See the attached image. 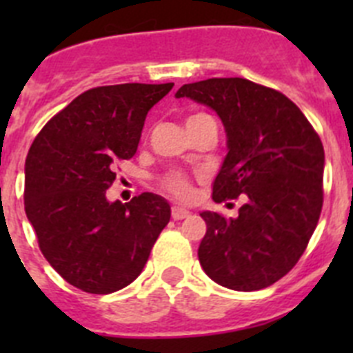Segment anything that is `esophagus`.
I'll list each match as a JSON object with an SVG mask.
<instances>
[{"instance_id":"esophagus-1","label":"esophagus","mask_w":353,"mask_h":353,"mask_svg":"<svg viewBox=\"0 0 353 353\" xmlns=\"http://www.w3.org/2000/svg\"><path fill=\"white\" fill-rule=\"evenodd\" d=\"M189 215H191V212L185 210V208H182V207L171 208V217H173L174 221H182V219H185V217H189Z\"/></svg>"}]
</instances>
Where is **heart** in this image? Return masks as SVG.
I'll list each match as a JSON object with an SVG mask.
<instances>
[{
    "mask_svg": "<svg viewBox=\"0 0 353 353\" xmlns=\"http://www.w3.org/2000/svg\"><path fill=\"white\" fill-rule=\"evenodd\" d=\"M162 185H164V189H166V191H170L171 194L179 196V198H182V199L191 198V194H192L191 183H189V180H187L182 173H179V171H173V173L166 174V176H164V180H162Z\"/></svg>",
    "mask_w": 353,
    "mask_h": 353,
    "instance_id": "1",
    "label": "heart"
}]
</instances>
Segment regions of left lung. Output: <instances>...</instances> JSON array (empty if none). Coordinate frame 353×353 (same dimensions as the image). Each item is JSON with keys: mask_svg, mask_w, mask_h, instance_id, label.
Returning a JSON list of instances; mask_svg holds the SVG:
<instances>
[{"mask_svg": "<svg viewBox=\"0 0 353 353\" xmlns=\"http://www.w3.org/2000/svg\"><path fill=\"white\" fill-rule=\"evenodd\" d=\"M176 99L214 109L226 148L214 180L215 203L245 194L239 217L201 212L198 249L212 281L236 292L274 285L307 248L323 203L325 154L318 134L288 97L242 77L183 84Z\"/></svg>", "mask_w": 353, "mask_h": 353, "instance_id": "1", "label": "left lung"}]
</instances>
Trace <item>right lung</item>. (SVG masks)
I'll return each instance as SVG.
<instances>
[{
    "mask_svg": "<svg viewBox=\"0 0 353 353\" xmlns=\"http://www.w3.org/2000/svg\"><path fill=\"white\" fill-rule=\"evenodd\" d=\"M173 83L81 93L46 123L26 157L24 208L52 269L88 293H113L141 274L171 217L162 196L105 198L114 164L138 150L148 111Z\"/></svg>",
    "mask_w": 353,
    "mask_h": 353,
    "instance_id": "obj_1",
    "label": "right lung"
}]
</instances>
